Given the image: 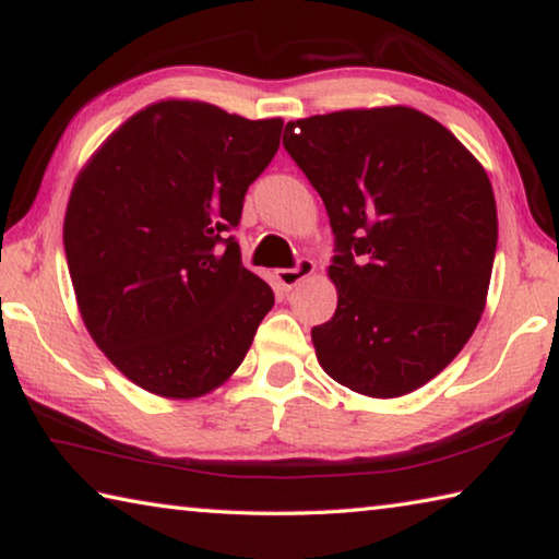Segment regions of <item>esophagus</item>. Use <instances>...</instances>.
I'll use <instances>...</instances> for the list:
<instances>
[{
  "instance_id": "obj_1",
  "label": "esophagus",
  "mask_w": 559,
  "mask_h": 559,
  "mask_svg": "<svg viewBox=\"0 0 559 559\" xmlns=\"http://www.w3.org/2000/svg\"><path fill=\"white\" fill-rule=\"evenodd\" d=\"M316 271V263L310 259H300L293 269H281L276 271V281L283 290H293L300 281H306L310 273Z\"/></svg>"
}]
</instances>
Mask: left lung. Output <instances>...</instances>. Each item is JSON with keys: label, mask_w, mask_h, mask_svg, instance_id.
<instances>
[{"label": "left lung", "mask_w": 559, "mask_h": 559, "mask_svg": "<svg viewBox=\"0 0 559 559\" xmlns=\"http://www.w3.org/2000/svg\"><path fill=\"white\" fill-rule=\"evenodd\" d=\"M283 147L335 234L337 310L310 333L320 367L380 400L419 390L486 308L498 243L486 169L441 122L404 106L290 120Z\"/></svg>", "instance_id": "1"}]
</instances>
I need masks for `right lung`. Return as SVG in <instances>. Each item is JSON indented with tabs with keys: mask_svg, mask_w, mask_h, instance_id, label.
<instances>
[{
	"mask_svg": "<svg viewBox=\"0 0 559 559\" xmlns=\"http://www.w3.org/2000/svg\"><path fill=\"white\" fill-rule=\"evenodd\" d=\"M283 120L200 100L147 106L75 179L63 246L91 337L143 390L192 400L229 380L273 308L229 236Z\"/></svg>",
	"mask_w": 559,
	"mask_h": 559,
	"instance_id": "add662e5",
	"label": "right lung"
}]
</instances>
